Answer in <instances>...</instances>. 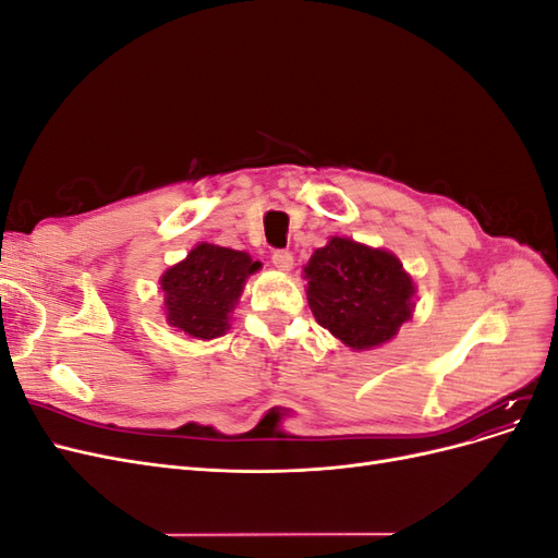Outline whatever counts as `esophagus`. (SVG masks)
I'll use <instances>...</instances> for the list:
<instances>
[{
    "mask_svg": "<svg viewBox=\"0 0 558 558\" xmlns=\"http://www.w3.org/2000/svg\"><path fill=\"white\" fill-rule=\"evenodd\" d=\"M272 263H275L277 269H281V272H291V267H293V253L279 248V251L272 253Z\"/></svg>",
    "mask_w": 558,
    "mask_h": 558,
    "instance_id": "1",
    "label": "esophagus"
}]
</instances>
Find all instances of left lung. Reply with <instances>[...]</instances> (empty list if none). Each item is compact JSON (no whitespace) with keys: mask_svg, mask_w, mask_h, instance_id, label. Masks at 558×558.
I'll use <instances>...</instances> for the list:
<instances>
[{"mask_svg":"<svg viewBox=\"0 0 558 558\" xmlns=\"http://www.w3.org/2000/svg\"><path fill=\"white\" fill-rule=\"evenodd\" d=\"M318 326L353 351L386 344L414 312V281L391 251L330 238L305 267Z\"/></svg>","mask_w":558,"mask_h":558,"instance_id":"1","label":"left lung"}]
</instances>
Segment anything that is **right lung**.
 Returning <instances> with one entry per match:
<instances>
[{
  "label": "right lung",
  "mask_w": 558,
  "mask_h": 558,
  "mask_svg": "<svg viewBox=\"0 0 558 558\" xmlns=\"http://www.w3.org/2000/svg\"><path fill=\"white\" fill-rule=\"evenodd\" d=\"M260 263L248 253L202 242L160 277L165 316L172 328L197 340H214L230 328L246 279Z\"/></svg>",
  "instance_id": "right-lung-1"
}]
</instances>
